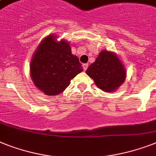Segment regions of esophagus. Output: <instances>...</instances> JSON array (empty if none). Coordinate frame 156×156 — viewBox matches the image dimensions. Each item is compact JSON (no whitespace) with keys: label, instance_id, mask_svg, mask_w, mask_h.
Segmentation results:
<instances>
[{"label":"esophagus","instance_id":"obj_1","mask_svg":"<svg viewBox=\"0 0 156 156\" xmlns=\"http://www.w3.org/2000/svg\"><path fill=\"white\" fill-rule=\"evenodd\" d=\"M82 67H83V69H84V70H87V68H88V64H83V65H82Z\"/></svg>","mask_w":156,"mask_h":156}]
</instances>
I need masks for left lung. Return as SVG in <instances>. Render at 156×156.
<instances>
[{
  "mask_svg": "<svg viewBox=\"0 0 156 156\" xmlns=\"http://www.w3.org/2000/svg\"><path fill=\"white\" fill-rule=\"evenodd\" d=\"M96 86L105 92H114L124 82L126 68L114 52L102 50L86 71Z\"/></svg>",
  "mask_w": 156,
  "mask_h": 156,
  "instance_id": "8db88e82",
  "label": "left lung"
}]
</instances>
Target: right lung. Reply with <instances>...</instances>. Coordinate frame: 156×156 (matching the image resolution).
I'll return each instance as SVG.
<instances>
[{"mask_svg":"<svg viewBox=\"0 0 156 156\" xmlns=\"http://www.w3.org/2000/svg\"><path fill=\"white\" fill-rule=\"evenodd\" d=\"M49 34L40 42L30 61V73L35 87L49 96L66 89L71 79L83 70L78 58L73 55L69 43Z\"/></svg>","mask_w":156,"mask_h":156,"instance_id":"right-lung-1","label":"right lung"}]
</instances>
